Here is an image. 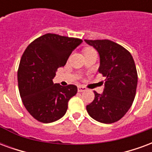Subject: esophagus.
I'll use <instances>...</instances> for the list:
<instances>
[{
  "label": "esophagus",
  "instance_id": "34e87169",
  "mask_svg": "<svg viewBox=\"0 0 152 152\" xmlns=\"http://www.w3.org/2000/svg\"><path fill=\"white\" fill-rule=\"evenodd\" d=\"M86 88L84 86H78V92H83V91H86Z\"/></svg>",
  "mask_w": 152,
  "mask_h": 152
}]
</instances>
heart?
Masks as SVG:
<instances>
[{
  "label": "heart",
  "mask_w": 152,
  "mask_h": 152,
  "mask_svg": "<svg viewBox=\"0 0 152 152\" xmlns=\"http://www.w3.org/2000/svg\"><path fill=\"white\" fill-rule=\"evenodd\" d=\"M91 50H93L92 49H90V48H86V49L84 50V53H86V52H89V51H91Z\"/></svg>",
  "instance_id": "1"
}]
</instances>
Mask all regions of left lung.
Segmentation results:
<instances>
[{"instance_id":"1","label":"left lung","mask_w":152,"mask_h":152,"mask_svg":"<svg viewBox=\"0 0 152 152\" xmlns=\"http://www.w3.org/2000/svg\"><path fill=\"white\" fill-rule=\"evenodd\" d=\"M99 53V72L105 76L102 94L94 92V99L86 106L95 121L112 124L126 114L133 104L137 85V73L131 53L110 40H85Z\"/></svg>"}]
</instances>
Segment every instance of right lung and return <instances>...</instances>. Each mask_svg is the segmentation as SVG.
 Returning a JSON list of instances; mask_svg holds the SVG:
<instances>
[{
	"label": "right lung",
	"instance_id": "1",
	"mask_svg": "<svg viewBox=\"0 0 152 152\" xmlns=\"http://www.w3.org/2000/svg\"><path fill=\"white\" fill-rule=\"evenodd\" d=\"M81 42L78 38L47 33L33 40L23 53L18 70L19 94L28 112L38 121L59 120L76 94V86L64 87L53 84V79Z\"/></svg>",
	"mask_w": 152,
	"mask_h": 152
}]
</instances>
